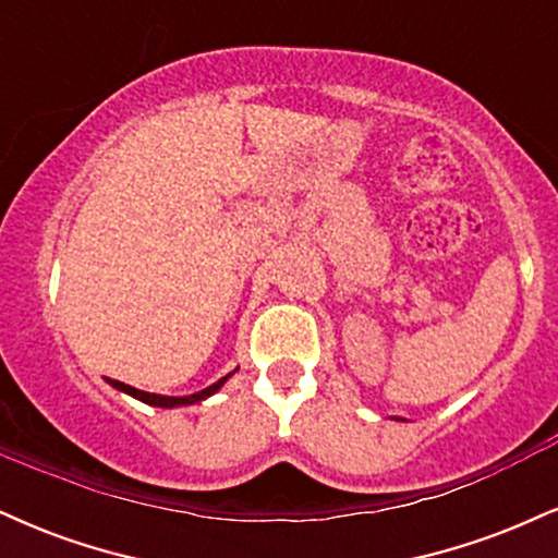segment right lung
Listing matches in <instances>:
<instances>
[{"instance_id":"obj_1","label":"right lung","mask_w":558,"mask_h":558,"mask_svg":"<svg viewBox=\"0 0 558 558\" xmlns=\"http://www.w3.org/2000/svg\"><path fill=\"white\" fill-rule=\"evenodd\" d=\"M238 373V367L232 369L230 375H225L222 380H217L215 385H209V388H204V390H198V393H191V396H157V393H147V390H140V388H132V385H126V383H119V380H108L113 385L116 390H121V393H126V396H132V398H136V401H142V403H147V405H157V409H178V405H191V403H198V401H206V398L209 396H215L219 388H222V385L230 380L232 375Z\"/></svg>"}]
</instances>
